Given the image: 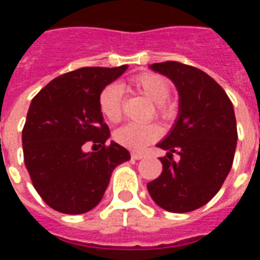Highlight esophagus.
Listing matches in <instances>:
<instances>
[{
	"label": "esophagus",
	"mask_w": 260,
	"mask_h": 260,
	"mask_svg": "<svg viewBox=\"0 0 260 260\" xmlns=\"http://www.w3.org/2000/svg\"><path fill=\"white\" fill-rule=\"evenodd\" d=\"M131 158H132V160H141V158H143V154H142V153L134 152L131 153Z\"/></svg>",
	"instance_id": "34e87169"
}]
</instances>
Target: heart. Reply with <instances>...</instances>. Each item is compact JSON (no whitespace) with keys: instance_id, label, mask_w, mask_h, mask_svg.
<instances>
[{"instance_id":"1","label":"heart","mask_w":260,"mask_h":260,"mask_svg":"<svg viewBox=\"0 0 260 260\" xmlns=\"http://www.w3.org/2000/svg\"><path fill=\"white\" fill-rule=\"evenodd\" d=\"M129 87L136 93L153 102L150 115L156 114L163 119H171L175 115L177 106L170 99L171 85L167 78L156 72H142L129 79ZM99 110L107 122H118L122 117V89L117 83L104 86L97 99ZM161 135V128L156 122L135 124L131 122L114 132V139L121 146L132 150H142L147 145L157 141Z\"/></svg>"}]
</instances>
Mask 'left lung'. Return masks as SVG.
Returning a JSON list of instances; mask_svg holds the SVG:
<instances>
[{
  "label": "left lung",
  "instance_id": "obj_1",
  "mask_svg": "<svg viewBox=\"0 0 260 260\" xmlns=\"http://www.w3.org/2000/svg\"><path fill=\"white\" fill-rule=\"evenodd\" d=\"M169 76L180 93V115L170 135L157 146L163 171L147 184L152 199L164 210L186 213L216 195L227 178L237 147L233 103L212 76L191 65L166 61L150 65ZM180 156L175 162L174 153Z\"/></svg>",
  "mask_w": 260,
  "mask_h": 260
}]
</instances>
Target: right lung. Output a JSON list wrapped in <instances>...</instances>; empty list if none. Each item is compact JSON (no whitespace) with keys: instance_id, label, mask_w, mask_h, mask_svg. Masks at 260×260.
Returning <instances> with one entry per match:
<instances>
[{"instance_id":"right-lung-1","label":"right lung","mask_w":260,"mask_h":260,"mask_svg":"<svg viewBox=\"0 0 260 260\" xmlns=\"http://www.w3.org/2000/svg\"><path fill=\"white\" fill-rule=\"evenodd\" d=\"M126 68L75 69L31 100L22 131L25 166L37 193L57 212L82 214L96 207L113 170L131 158L118 143L106 145L110 129L97 104L100 90ZM86 144L95 152L86 153Z\"/></svg>"}]
</instances>
